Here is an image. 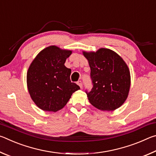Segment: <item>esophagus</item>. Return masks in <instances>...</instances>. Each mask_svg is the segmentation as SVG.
<instances>
[{"label": "esophagus", "mask_w": 156, "mask_h": 156, "mask_svg": "<svg viewBox=\"0 0 156 156\" xmlns=\"http://www.w3.org/2000/svg\"><path fill=\"white\" fill-rule=\"evenodd\" d=\"M77 84H78L79 87H80V88H82V87H83V83H82V81L81 80H78L77 82Z\"/></svg>", "instance_id": "obj_1"}]
</instances>
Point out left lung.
<instances>
[{
  "label": "left lung",
  "mask_w": 156,
  "mask_h": 156,
  "mask_svg": "<svg viewBox=\"0 0 156 156\" xmlns=\"http://www.w3.org/2000/svg\"><path fill=\"white\" fill-rule=\"evenodd\" d=\"M91 69V90L86 94L89 102L102 111L119 108L127 98L131 84L130 72L119 55L109 49L96 52L83 51Z\"/></svg>",
  "instance_id": "left-lung-1"
}]
</instances>
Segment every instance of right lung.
<instances>
[{
  "instance_id": "right-lung-1",
  "label": "right lung",
  "mask_w": 156,
  "mask_h": 156,
  "mask_svg": "<svg viewBox=\"0 0 156 156\" xmlns=\"http://www.w3.org/2000/svg\"><path fill=\"white\" fill-rule=\"evenodd\" d=\"M70 50L49 46L39 53L27 73L29 93L37 107L56 112L64 107L80 87L70 80L72 70L65 66Z\"/></svg>"
}]
</instances>
